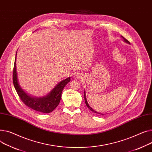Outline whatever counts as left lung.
<instances>
[{"label":"left lung","mask_w":152,"mask_h":152,"mask_svg":"<svg viewBox=\"0 0 152 152\" xmlns=\"http://www.w3.org/2000/svg\"><path fill=\"white\" fill-rule=\"evenodd\" d=\"M122 38L124 39V41L126 42V43H128V44H129V41H128V40L125 38H124V37H122ZM84 99H85V103H86V106L88 107V109H90V110L91 111H92V112H94V113H96V114H100L99 113H97V112H96V111H95L92 107H91L89 105H88V103H87V99H86V93L84 92ZM102 115H104V114H102Z\"/></svg>","instance_id":"1"}]
</instances>
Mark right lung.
<instances>
[{
	"mask_svg": "<svg viewBox=\"0 0 152 152\" xmlns=\"http://www.w3.org/2000/svg\"><path fill=\"white\" fill-rule=\"evenodd\" d=\"M16 59L13 72V83L16 92L25 105L38 112L49 113L53 111L58 105L61 99L62 92L64 87L70 81V77L59 83L48 95L43 98H32L28 95L18 84L16 68Z\"/></svg>",
	"mask_w": 152,
	"mask_h": 152,
	"instance_id": "obj_1",
	"label": "right lung"
}]
</instances>
